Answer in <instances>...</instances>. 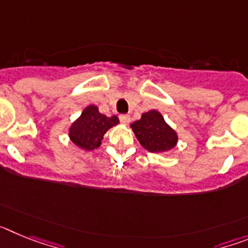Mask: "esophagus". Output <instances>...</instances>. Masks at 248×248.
Here are the masks:
<instances>
[{"label":"esophagus","mask_w":248,"mask_h":248,"mask_svg":"<svg viewBox=\"0 0 248 248\" xmlns=\"http://www.w3.org/2000/svg\"><path fill=\"white\" fill-rule=\"evenodd\" d=\"M119 119L123 124H129V122H130V115H128V114H122V115H119Z\"/></svg>","instance_id":"1"}]
</instances>
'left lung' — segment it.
Listing matches in <instances>:
<instances>
[{
  "mask_svg": "<svg viewBox=\"0 0 248 248\" xmlns=\"http://www.w3.org/2000/svg\"><path fill=\"white\" fill-rule=\"evenodd\" d=\"M130 126L141 146L150 153H165L177 143L176 131L157 110L146 111Z\"/></svg>",
  "mask_w": 248,
  "mask_h": 248,
  "instance_id": "left-lung-1",
  "label": "left lung"
}]
</instances>
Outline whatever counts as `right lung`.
I'll return each instance as SVG.
<instances>
[{"label":"right lung","mask_w":248,"mask_h":248,"mask_svg":"<svg viewBox=\"0 0 248 248\" xmlns=\"http://www.w3.org/2000/svg\"><path fill=\"white\" fill-rule=\"evenodd\" d=\"M119 123L117 115L107 117L99 113L98 107L89 105L69 128V138L77 146L84 150L99 148L104 134Z\"/></svg>","instance_id":"1"}]
</instances>
